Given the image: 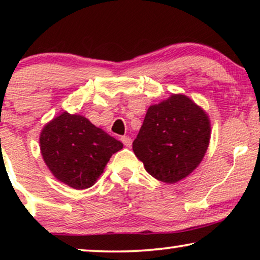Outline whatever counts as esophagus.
Here are the masks:
<instances>
[{
	"instance_id": "obj_1",
	"label": "esophagus",
	"mask_w": 260,
	"mask_h": 260,
	"mask_svg": "<svg viewBox=\"0 0 260 260\" xmlns=\"http://www.w3.org/2000/svg\"><path fill=\"white\" fill-rule=\"evenodd\" d=\"M120 140H122L123 144L125 145L126 148H130L131 145H133V140H131V138H130L129 136H123L122 138H120Z\"/></svg>"
}]
</instances>
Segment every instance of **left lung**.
Returning a JSON list of instances; mask_svg holds the SVG:
<instances>
[{
	"instance_id": "8db88e82",
	"label": "left lung",
	"mask_w": 260,
	"mask_h": 260,
	"mask_svg": "<svg viewBox=\"0 0 260 260\" xmlns=\"http://www.w3.org/2000/svg\"><path fill=\"white\" fill-rule=\"evenodd\" d=\"M209 140L207 112L188 95L173 93L149 106L133 150L152 177L176 183L198 168Z\"/></svg>"
}]
</instances>
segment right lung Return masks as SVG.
<instances>
[{
  "label": "right lung",
  "instance_id": "obj_1",
  "mask_svg": "<svg viewBox=\"0 0 260 260\" xmlns=\"http://www.w3.org/2000/svg\"><path fill=\"white\" fill-rule=\"evenodd\" d=\"M42 158L53 176L74 189H86L97 182L105 166L122 142L95 126L86 117L62 112L42 127Z\"/></svg>",
  "mask_w": 260,
  "mask_h": 260
}]
</instances>
